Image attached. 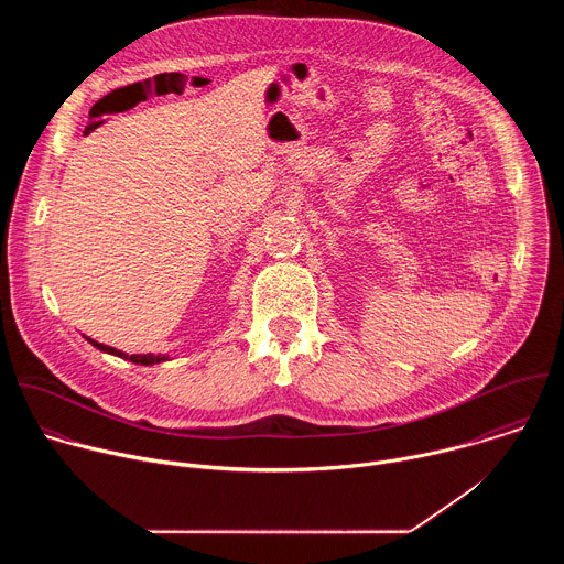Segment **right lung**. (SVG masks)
<instances>
[{"label": "right lung", "mask_w": 564, "mask_h": 564, "mask_svg": "<svg viewBox=\"0 0 564 564\" xmlns=\"http://www.w3.org/2000/svg\"><path fill=\"white\" fill-rule=\"evenodd\" d=\"M94 348H98L100 352H107V355H113V357H120V359H127L131 364H138V366H153V364H163V361H170V355H153V352H147V355H129V352H122L118 348H111V346H105V344H98L96 339H89L85 337Z\"/></svg>", "instance_id": "right-lung-1"}]
</instances>
